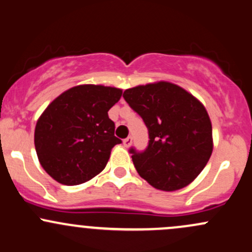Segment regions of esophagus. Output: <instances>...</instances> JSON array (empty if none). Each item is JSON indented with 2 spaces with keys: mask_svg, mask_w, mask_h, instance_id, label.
Wrapping results in <instances>:
<instances>
[{
  "mask_svg": "<svg viewBox=\"0 0 252 252\" xmlns=\"http://www.w3.org/2000/svg\"><path fill=\"white\" fill-rule=\"evenodd\" d=\"M132 145V137H127L126 139H124V146L125 148H129Z\"/></svg>",
  "mask_w": 252,
  "mask_h": 252,
  "instance_id": "34e87169",
  "label": "esophagus"
}]
</instances>
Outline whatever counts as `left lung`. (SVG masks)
Masks as SVG:
<instances>
[{
    "label": "left lung",
    "instance_id": "8db88e82",
    "mask_svg": "<svg viewBox=\"0 0 252 252\" xmlns=\"http://www.w3.org/2000/svg\"><path fill=\"white\" fill-rule=\"evenodd\" d=\"M123 96L149 131L148 148L129 149L138 174L165 191L193 182L213 151L211 119L203 104L164 81L127 89Z\"/></svg>",
    "mask_w": 252,
    "mask_h": 252
}]
</instances>
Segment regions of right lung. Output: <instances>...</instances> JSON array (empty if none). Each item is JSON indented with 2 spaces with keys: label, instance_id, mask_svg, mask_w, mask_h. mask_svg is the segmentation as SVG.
Instances as JSON below:
<instances>
[{
  "label": "right lung",
  "instance_id": "right-lung-1",
  "mask_svg": "<svg viewBox=\"0 0 252 252\" xmlns=\"http://www.w3.org/2000/svg\"><path fill=\"white\" fill-rule=\"evenodd\" d=\"M123 90L83 84L51 102L36 121L34 145L44 170L65 186H76L100 174L112 149L121 140L108 111Z\"/></svg>",
  "mask_w": 252,
  "mask_h": 252
}]
</instances>
